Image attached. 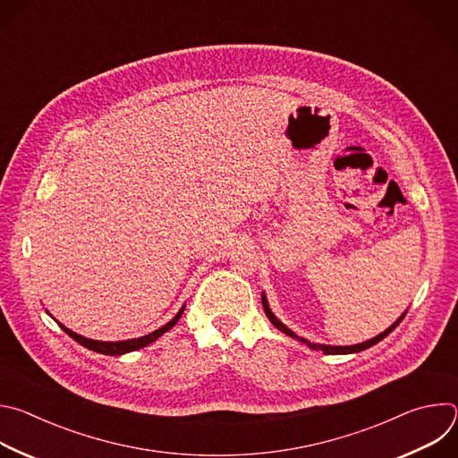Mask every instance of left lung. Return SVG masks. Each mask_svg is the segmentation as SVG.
I'll list each match as a JSON object with an SVG mask.
<instances>
[{
  "instance_id": "left-lung-1",
  "label": "left lung",
  "mask_w": 458,
  "mask_h": 458,
  "mask_svg": "<svg viewBox=\"0 0 458 458\" xmlns=\"http://www.w3.org/2000/svg\"><path fill=\"white\" fill-rule=\"evenodd\" d=\"M260 299H263V308H265V313H267V317L270 318V322L276 326V328L279 330V332H283V334H286L288 337H292V339H297V341H301V343H304L308 348H311V350H317V352H322L324 355H348V353H359V352H362V350H368V348H371V346H375L377 343H380L384 337H387L391 332H394L397 326L401 324V320L406 317V313H408V310L389 326L387 330H384L382 334H378L377 337H373V339H369V341H364V343H359V344H352V346H330V344H317V343H310L308 339H304V337H299L295 332H292L286 324H283L276 315H274V311L270 310V304H268V299H267V295H265V292L260 293Z\"/></svg>"
}]
</instances>
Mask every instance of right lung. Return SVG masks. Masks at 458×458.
<instances>
[{
  "label": "right lung",
  "mask_w": 458,
  "mask_h": 458,
  "mask_svg": "<svg viewBox=\"0 0 458 458\" xmlns=\"http://www.w3.org/2000/svg\"><path fill=\"white\" fill-rule=\"evenodd\" d=\"M182 311H184V306L175 313V317L170 320V322H166L165 326H161L159 330H156V332H152V334H148V335H143V337H138V339H126V341H115V343H106V341H94V339H87V337H83V335H80V334H76V332H72V330H69L67 326H63L61 322H57L54 317V320L59 324V328L67 334L69 337H72L76 343H80L81 346H85V348H89V350H92V352H96V353H103V355H124V353H130V352H136V350H141V348H145V346H148L150 343H154V341H157L163 334H166L170 328H174L175 326V322L181 318V315H182ZM48 313V311H47ZM50 315V313H48Z\"/></svg>",
  "instance_id": "1"
}]
</instances>
